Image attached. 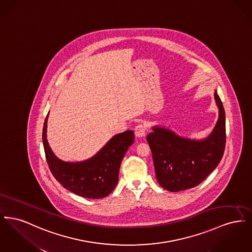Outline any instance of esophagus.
<instances>
[{"instance_id":"obj_1","label":"esophagus","mask_w":252,"mask_h":252,"mask_svg":"<svg viewBox=\"0 0 252 252\" xmlns=\"http://www.w3.org/2000/svg\"><path fill=\"white\" fill-rule=\"evenodd\" d=\"M146 133V126L144 124H139L135 127V135L137 137H144Z\"/></svg>"}]
</instances>
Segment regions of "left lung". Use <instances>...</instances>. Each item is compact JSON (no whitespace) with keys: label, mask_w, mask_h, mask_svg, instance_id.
Listing matches in <instances>:
<instances>
[{"label":"left lung","mask_w":252,"mask_h":252,"mask_svg":"<svg viewBox=\"0 0 252 252\" xmlns=\"http://www.w3.org/2000/svg\"><path fill=\"white\" fill-rule=\"evenodd\" d=\"M218 120L203 140L181 137L166 127L155 126L146 136L159 185L180 192L200 184L219 164L226 144V117L220 97L215 92Z\"/></svg>","instance_id":"1"}]
</instances>
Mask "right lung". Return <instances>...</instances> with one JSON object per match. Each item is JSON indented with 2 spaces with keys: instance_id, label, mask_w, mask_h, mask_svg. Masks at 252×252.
<instances>
[{
  "instance_id": "add662e5",
  "label": "right lung",
  "mask_w": 252,
  "mask_h": 252,
  "mask_svg": "<svg viewBox=\"0 0 252 252\" xmlns=\"http://www.w3.org/2000/svg\"><path fill=\"white\" fill-rule=\"evenodd\" d=\"M49 115V114H48ZM46 116L42 142L49 168L60 184L86 198L99 199L108 195L117 185L122 159L134 143V132L126 130L113 136L94 156L82 161H64L55 155L47 141Z\"/></svg>"
}]
</instances>
